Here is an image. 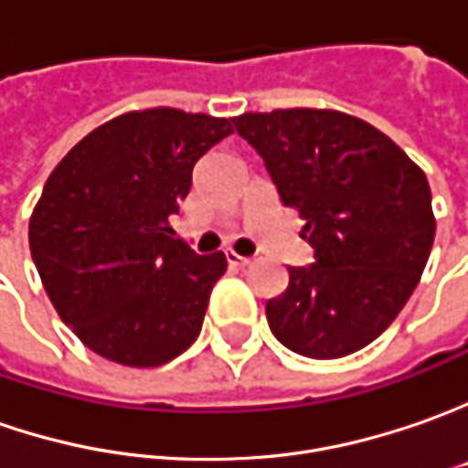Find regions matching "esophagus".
Here are the masks:
<instances>
[{"label":"esophagus","mask_w":468,"mask_h":468,"mask_svg":"<svg viewBox=\"0 0 468 468\" xmlns=\"http://www.w3.org/2000/svg\"><path fill=\"white\" fill-rule=\"evenodd\" d=\"M225 256H228V264L230 266H249L250 264L249 256H240V253H235V250H228Z\"/></svg>","instance_id":"obj_1"}]
</instances>
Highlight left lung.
<instances>
[{
    "label": "left lung",
    "instance_id": "obj_1",
    "mask_svg": "<svg viewBox=\"0 0 468 468\" xmlns=\"http://www.w3.org/2000/svg\"><path fill=\"white\" fill-rule=\"evenodd\" d=\"M280 199L305 219L314 264L266 303L271 334L314 360L345 357L391 326L422 277L435 238L422 170L376 126L339 111L235 116Z\"/></svg>",
    "mask_w": 468,
    "mask_h": 468
}]
</instances>
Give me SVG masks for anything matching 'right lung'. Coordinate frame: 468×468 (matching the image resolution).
<instances>
[{
    "label": "right lung",
    "instance_id": "obj_1",
    "mask_svg": "<svg viewBox=\"0 0 468 468\" xmlns=\"http://www.w3.org/2000/svg\"><path fill=\"white\" fill-rule=\"evenodd\" d=\"M228 119L132 111L74 144L43 186L30 253L61 321L105 360L157 367L199 336L225 253L199 256L168 225Z\"/></svg>",
    "mask_w": 468,
    "mask_h": 468
}]
</instances>
